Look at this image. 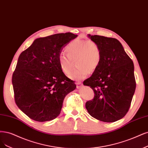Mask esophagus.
Here are the masks:
<instances>
[{
    "label": "esophagus",
    "instance_id": "1",
    "mask_svg": "<svg viewBox=\"0 0 148 148\" xmlns=\"http://www.w3.org/2000/svg\"><path fill=\"white\" fill-rule=\"evenodd\" d=\"M76 87H77L78 89H80L81 88V86H82V84H81V83L80 82L76 83Z\"/></svg>",
    "mask_w": 148,
    "mask_h": 148
}]
</instances>
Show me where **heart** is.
I'll use <instances>...</instances> for the list:
<instances>
[{
	"label": "heart",
	"instance_id": "obj_1",
	"mask_svg": "<svg viewBox=\"0 0 148 148\" xmlns=\"http://www.w3.org/2000/svg\"><path fill=\"white\" fill-rule=\"evenodd\" d=\"M67 55L63 53L58 57L59 67L65 75H69L75 60L76 68L69 77L74 80L83 79L98 68L101 59L99 45L92 40L76 39L65 48Z\"/></svg>",
	"mask_w": 148,
	"mask_h": 148
}]
</instances>
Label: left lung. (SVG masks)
Wrapping results in <instances>:
<instances>
[{"instance_id": "8db88e82", "label": "left lung", "mask_w": 148, "mask_h": 148, "mask_svg": "<svg viewBox=\"0 0 148 148\" xmlns=\"http://www.w3.org/2000/svg\"><path fill=\"white\" fill-rule=\"evenodd\" d=\"M88 36L99 45L101 59L98 68L83 82L95 94L86 103V108L97 120L113 123L123 118L130 108L136 88L133 61L117 39Z\"/></svg>"}]
</instances>
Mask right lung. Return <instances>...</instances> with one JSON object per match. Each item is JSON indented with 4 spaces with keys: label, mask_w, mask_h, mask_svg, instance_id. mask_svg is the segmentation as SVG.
I'll use <instances>...</instances> for the list:
<instances>
[{
    "label": "right lung",
    "mask_w": 148,
    "mask_h": 148,
    "mask_svg": "<svg viewBox=\"0 0 148 148\" xmlns=\"http://www.w3.org/2000/svg\"><path fill=\"white\" fill-rule=\"evenodd\" d=\"M72 33L37 38L19 55L12 76L15 103L29 118L51 121L60 113L65 96L76 89L61 70L58 57L72 40Z\"/></svg>",
    "instance_id": "obj_1"
}]
</instances>
